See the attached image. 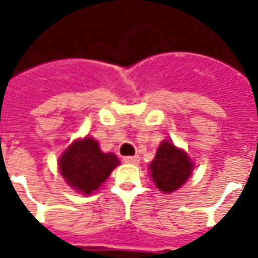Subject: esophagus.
<instances>
[{
	"mask_svg": "<svg viewBox=\"0 0 258 258\" xmlns=\"http://www.w3.org/2000/svg\"><path fill=\"white\" fill-rule=\"evenodd\" d=\"M123 162L128 163V164H137V163L140 162V157L138 156H125V157H123Z\"/></svg>",
	"mask_w": 258,
	"mask_h": 258,
	"instance_id": "esophagus-1",
	"label": "esophagus"
}]
</instances>
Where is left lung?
<instances>
[{
	"mask_svg": "<svg viewBox=\"0 0 258 258\" xmlns=\"http://www.w3.org/2000/svg\"><path fill=\"white\" fill-rule=\"evenodd\" d=\"M153 182L164 194L179 189L189 178L194 163L186 152L174 145L171 141H163L156 156L149 164Z\"/></svg>",
	"mask_w": 258,
	"mask_h": 258,
	"instance_id": "obj_1",
	"label": "left lung"
}]
</instances>
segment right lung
Returning <instances> with one entry per match:
<instances>
[{"label":"right lung","instance_id":"1","mask_svg":"<svg viewBox=\"0 0 258 258\" xmlns=\"http://www.w3.org/2000/svg\"><path fill=\"white\" fill-rule=\"evenodd\" d=\"M58 164L68 185L77 192L91 195L106 181L120 162L114 153H103L94 138L85 137L69 145Z\"/></svg>","mask_w":258,"mask_h":258}]
</instances>
